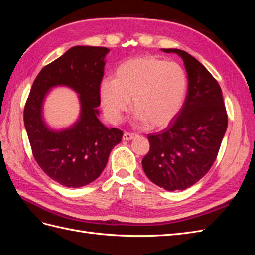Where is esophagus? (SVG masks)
I'll list each match as a JSON object with an SVG mask.
<instances>
[{
  "mask_svg": "<svg viewBox=\"0 0 255 255\" xmlns=\"http://www.w3.org/2000/svg\"><path fill=\"white\" fill-rule=\"evenodd\" d=\"M136 137H137V135H136V134L126 132L125 134H123L122 139H123V140H132V139H134V138H136Z\"/></svg>",
  "mask_w": 255,
  "mask_h": 255,
  "instance_id": "obj_1",
  "label": "esophagus"
}]
</instances>
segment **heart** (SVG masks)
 I'll use <instances>...</instances> for the list:
<instances>
[{
	"instance_id": "heart-1",
	"label": "heart",
	"mask_w": 255,
	"mask_h": 255,
	"mask_svg": "<svg viewBox=\"0 0 255 255\" xmlns=\"http://www.w3.org/2000/svg\"><path fill=\"white\" fill-rule=\"evenodd\" d=\"M187 91L183 68L155 56H137L121 63L114 79L100 83V98L113 122H119L133 99L135 120L163 128L181 111Z\"/></svg>"
}]
</instances>
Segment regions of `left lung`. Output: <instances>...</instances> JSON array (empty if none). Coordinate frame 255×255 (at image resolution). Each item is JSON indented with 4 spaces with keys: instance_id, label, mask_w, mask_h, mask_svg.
I'll return each mask as SVG.
<instances>
[{
    "instance_id": "left-lung-1",
    "label": "left lung",
    "mask_w": 255,
    "mask_h": 255,
    "mask_svg": "<svg viewBox=\"0 0 255 255\" xmlns=\"http://www.w3.org/2000/svg\"><path fill=\"white\" fill-rule=\"evenodd\" d=\"M161 50L183 59L188 91L173 123L148 136L150 151L142 159V168L157 186L184 190L212 168L226 134L228 116L218 82L199 60L179 49Z\"/></svg>"
}]
</instances>
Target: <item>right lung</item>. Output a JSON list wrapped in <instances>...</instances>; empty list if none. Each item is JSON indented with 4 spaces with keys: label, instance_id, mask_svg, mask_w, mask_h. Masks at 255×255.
Wrapping results in <instances>:
<instances>
[{
    "label": "right lung",
    "instance_id": "right-lung-1",
    "mask_svg": "<svg viewBox=\"0 0 255 255\" xmlns=\"http://www.w3.org/2000/svg\"><path fill=\"white\" fill-rule=\"evenodd\" d=\"M110 50L76 45L42 68L24 107V126L33 155L43 172L66 187L94 182L104 170L122 130L107 128L99 120L100 83ZM66 86L79 95L81 112L69 128L53 130L44 121L43 103L49 90Z\"/></svg>",
    "mask_w": 255,
    "mask_h": 255
}]
</instances>
